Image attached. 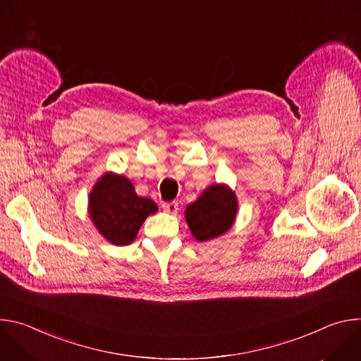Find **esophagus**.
Segmentation results:
<instances>
[{"label": "esophagus", "instance_id": "obj_1", "mask_svg": "<svg viewBox=\"0 0 361 361\" xmlns=\"http://www.w3.org/2000/svg\"><path fill=\"white\" fill-rule=\"evenodd\" d=\"M163 210L170 213V214H176L178 212V202L173 201V202H164L163 204Z\"/></svg>", "mask_w": 361, "mask_h": 361}]
</instances>
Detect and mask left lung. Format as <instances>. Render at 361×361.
<instances>
[{
    "mask_svg": "<svg viewBox=\"0 0 361 361\" xmlns=\"http://www.w3.org/2000/svg\"><path fill=\"white\" fill-rule=\"evenodd\" d=\"M237 198L227 185H212L185 210L187 224L198 241L224 234L234 223Z\"/></svg>",
    "mask_w": 361,
    "mask_h": 361,
    "instance_id": "obj_1",
    "label": "left lung"
}]
</instances>
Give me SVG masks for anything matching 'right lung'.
Listing matches in <instances>:
<instances>
[{"mask_svg": "<svg viewBox=\"0 0 361 361\" xmlns=\"http://www.w3.org/2000/svg\"><path fill=\"white\" fill-rule=\"evenodd\" d=\"M157 210L152 200L137 195L130 180L113 173L102 176L90 194L94 226L116 245L133 243L144 220Z\"/></svg>", "mask_w": 361, "mask_h": 361, "instance_id": "1", "label": "right lung"}]
</instances>
